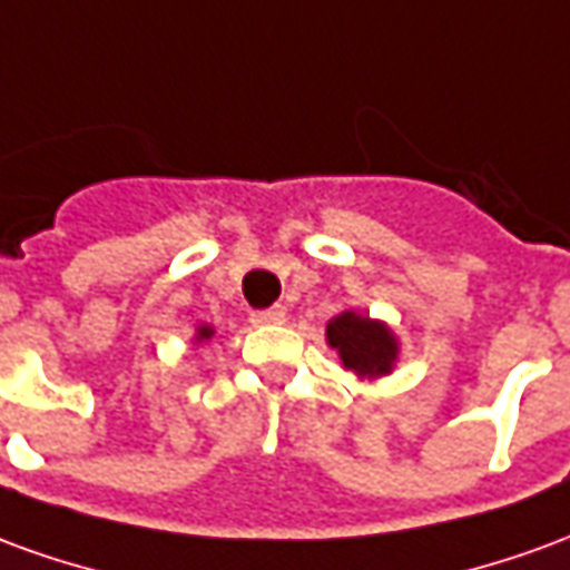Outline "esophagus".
Listing matches in <instances>:
<instances>
[{
    "mask_svg": "<svg viewBox=\"0 0 570 570\" xmlns=\"http://www.w3.org/2000/svg\"><path fill=\"white\" fill-rule=\"evenodd\" d=\"M253 323H259V326H277V323L286 321V311L277 305V308H265V311H253Z\"/></svg>",
    "mask_w": 570,
    "mask_h": 570,
    "instance_id": "1",
    "label": "esophagus"
}]
</instances>
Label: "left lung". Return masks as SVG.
<instances>
[{
	"label": "left lung",
	"mask_w": 570,
	"mask_h": 570,
	"mask_svg": "<svg viewBox=\"0 0 570 570\" xmlns=\"http://www.w3.org/2000/svg\"><path fill=\"white\" fill-rule=\"evenodd\" d=\"M326 345L333 347L342 370L354 372L363 382L391 375L400 363V338L384 321L345 308L326 323Z\"/></svg>",
	"instance_id": "1"
}]
</instances>
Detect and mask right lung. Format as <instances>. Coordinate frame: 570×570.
<instances>
[{
    "mask_svg": "<svg viewBox=\"0 0 570 570\" xmlns=\"http://www.w3.org/2000/svg\"><path fill=\"white\" fill-rule=\"evenodd\" d=\"M216 330H213L210 323H200L198 330H195V338H191V345H204V342H210Z\"/></svg>",
    "mask_w": 570,
    "mask_h": 570,
    "instance_id": "obj_1",
    "label": "right lung"
}]
</instances>
